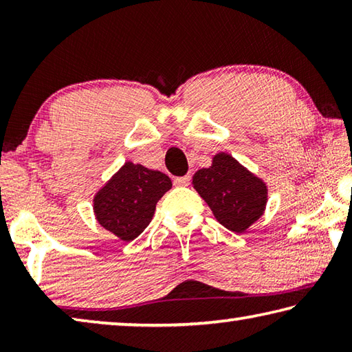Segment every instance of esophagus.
Returning a JSON list of instances; mask_svg holds the SVG:
<instances>
[{
	"instance_id": "esophagus-1",
	"label": "esophagus",
	"mask_w": 352,
	"mask_h": 352,
	"mask_svg": "<svg viewBox=\"0 0 352 352\" xmlns=\"http://www.w3.org/2000/svg\"><path fill=\"white\" fill-rule=\"evenodd\" d=\"M190 182V175H184V177H177L174 180L175 186H188Z\"/></svg>"
}]
</instances>
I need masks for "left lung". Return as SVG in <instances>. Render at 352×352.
<instances>
[{"label": "left lung", "mask_w": 352, "mask_h": 352, "mask_svg": "<svg viewBox=\"0 0 352 352\" xmlns=\"http://www.w3.org/2000/svg\"><path fill=\"white\" fill-rule=\"evenodd\" d=\"M192 184L214 217L234 233L245 231L265 208V184L231 155H216L211 168L195 172Z\"/></svg>", "instance_id": "8db88e82"}]
</instances>
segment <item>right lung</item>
I'll use <instances>...</instances> for the list:
<instances>
[{"mask_svg":"<svg viewBox=\"0 0 352 352\" xmlns=\"http://www.w3.org/2000/svg\"><path fill=\"white\" fill-rule=\"evenodd\" d=\"M170 186L163 172L126 163L94 197L98 222L121 241H133L151 223L155 206Z\"/></svg>","mask_w":352,"mask_h":352,"instance_id":"right-lung-1","label":"right lung"}]
</instances>
